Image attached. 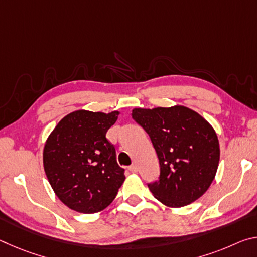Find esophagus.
I'll use <instances>...</instances> for the list:
<instances>
[{
	"mask_svg": "<svg viewBox=\"0 0 257 257\" xmlns=\"http://www.w3.org/2000/svg\"><path fill=\"white\" fill-rule=\"evenodd\" d=\"M128 170H129L130 172H133V173H136V172L138 171V168H137L136 164H132V165H130V167L128 168Z\"/></svg>",
	"mask_w": 257,
	"mask_h": 257,
	"instance_id": "obj_1",
	"label": "esophagus"
}]
</instances>
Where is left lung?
I'll use <instances>...</instances> for the list:
<instances>
[{
    "instance_id": "1",
    "label": "left lung",
    "mask_w": 257,
    "mask_h": 257,
    "mask_svg": "<svg viewBox=\"0 0 257 257\" xmlns=\"http://www.w3.org/2000/svg\"><path fill=\"white\" fill-rule=\"evenodd\" d=\"M133 119L149 134L160 162L153 196L169 207L198 199L214 180L220 160L215 130L201 114L182 105L134 108Z\"/></svg>"
}]
</instances>
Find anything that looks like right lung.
Instances as JSON below:
<instances>
[{"instance_id":"right-lung-1","label":"right lung","mask_w":257,"mask_h":257,"mask_svg":"<svg viewBox=\"0 0 257 257\" xmlns=\"http://www.w3.org/2000/svg\"><path fill=\"white\" fill-rule=\"evenodd\" d=\"M111 113L78 110L60 121L46 139L43 164L52 189L71 210L92 214L106 208L125 179L106 132Z\"/></svg>"}]
</instances>
